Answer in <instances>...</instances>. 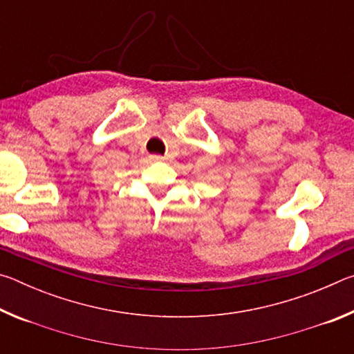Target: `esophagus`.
Listing matches in <instances>:
<instances>
[{
    "label": "esophagus",
    "instance_id": "obj_1",
    "mask_svg": "<svg viewBox=\"0 0 354 354\" xmlns=\"http://www.w3.org/2000/svg\"><path fill=\"white\" fill-rule=\"evenodd\" d=\"M149 159H151V160H165L167 158H164V156H159V154H151V156H149Z\"/></svg>",
    "mask_w": 354,
    "mask_h": 354
}]
</instances>
